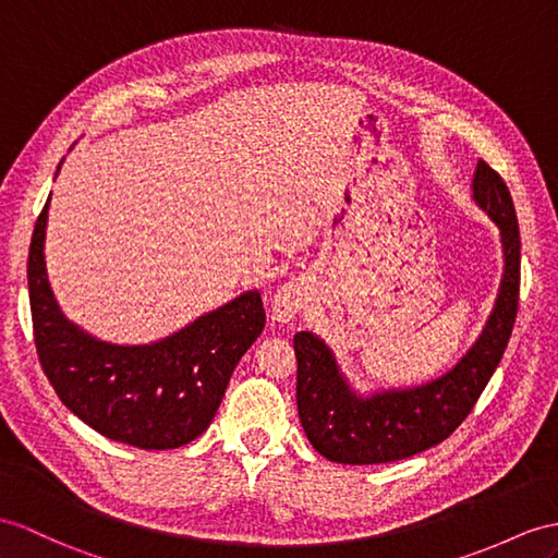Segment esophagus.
<instances>
[{"mask_svg":"<svg viewBox=\"0 0 558 558\" xmlns=\"http://www.w3.org/2000/svg\"><path fill=\"white\" fill-rule=\"evenodd\" d=\"M307 305V289L301 279L287 281L271 298V319L289 324Z\"/></svg>","mask_w":558,"mask_h":558,"instance_id":"1","label":"esophagus"}]
</instances>
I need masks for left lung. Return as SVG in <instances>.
Instances as JSON below:
<instances>
[{
  "label": "left lung",
  "mask_w": 558,
  "mask_h": 558,
  "mask_svg": "<svg viewBox=\"0 0 558 558\" xmlns=\"http://www.w3.org/2000/svg\"><path fill=\"white\" fill-rule=\"evenodd\" d=\"M471 192L475 206L499 229L505 271L481 336L450 372L410 388L360 392L350 386L324 338L312 331L295 333L298 416L312 447L329 461L386 464L450 438L471 414L505 355L519 310V220L505 180L485 160L475 166Z\"/></svg>",
  "instance_id": "1"
}]
</instances>
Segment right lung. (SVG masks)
I'll return each mask as SVG.
<instances>
[{
    "mask_svg": "<svg viewBox=\"0 0 558 558\" xmlns=\"http://www.w3.org/2000/svg\"><path fill=\"white\" fill-rule=\"evenodd\" d=\"M49 201L28 255L35 345L49 384L77 418L116 442L140 450L192 442L210 426L234 366L265 329L260 293H241L154 343L101 341L68 319L53 298L45 263Z\"/></svg>",
    "mask_w": 558,
    "mask_h": 558,
    "instance_id": "add662e5",
    "label": "right lung"
}]
</instances>
